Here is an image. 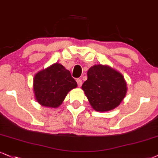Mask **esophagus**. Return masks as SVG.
I'll use <instances>...</instances> for the list:
<instances>
[{"label":"esophagus","instance_id":"obj_1","mask_svg":"<svg viewBox=\"0 0 158 158\" xmlns=\"http://www.w3.org/2000/svg\"><path fill=\"white\" fill-rule=\"evenodd\" d=\"M76 81H77V85H78V86L81 87V85H82V80L80 79V78H77V80H76Z\"/></svg>","mask_w":158,"mask_h":158}]
</instances>
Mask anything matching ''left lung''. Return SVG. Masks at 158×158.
I'll list each match as a JSON object with an SVG mask.
<instances>
[{
	"mask_svg": "<svg viewBox=\"0 0 158 158\" xmlns=\"http://www.w3.org/2000/svg\"><path fill=\"white\" fill-rule=\"evenodd\" d=\"M82 89L95 110L105 112L116 108L125 97L127 87L122 74L107 65H94L88 70Z\"/></svg>",
	"mask_w": 158,
	"mask_h": 158,
	"instance_id": "left-lung-1",
	"label": "left lung"
}]
</instances>
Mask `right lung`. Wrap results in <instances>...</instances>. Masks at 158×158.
<instances>
[{
    "instance_id": "right-lung-1",
    "label": "right lung",
    "mask_w": 158,
    "mask_h": 158,
    "mask_svg": "<svg viewBox=\"0 0 158 158\" xmlns=\"http://www.w3.org/2000/svg\"><path fill=\"white\" fill-rule=\"evenodd\" d=\"M77 85L69 70L56 63L35 75L33 87L36 100L40 105L57 108L61 106L68 92Z\"/></svg>"
}]
</instances>
